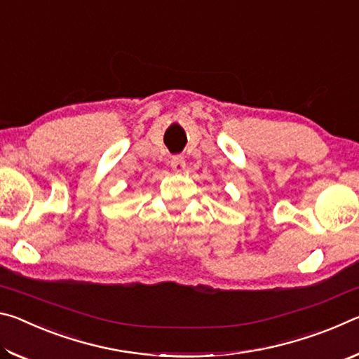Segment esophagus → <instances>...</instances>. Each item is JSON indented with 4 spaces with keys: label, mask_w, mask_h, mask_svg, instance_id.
Listing matches in <instances>:
<instances>
[{
    "label": "esophagus",
    "mask_w": 359,
    "mask_h": 359,
    "mask_svg": "<svg viewBox=\"0 0 359 359\" xmlns=\"http://www.w3.org/2000/svg\"><path fill=\"white\" fill-rule=\"evenodd\" d=\"M171 168H172V171H175V172H182L185 169V160H184V156H172V160H171Z\"/></svg>",
    "instance_id": "34e87169"
}]
</instances>
